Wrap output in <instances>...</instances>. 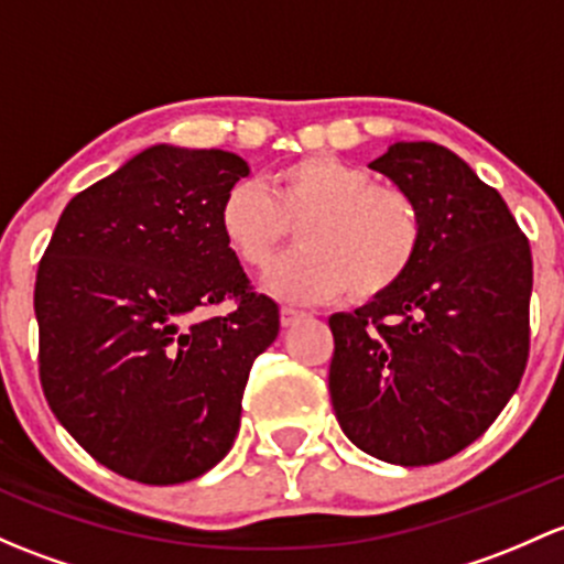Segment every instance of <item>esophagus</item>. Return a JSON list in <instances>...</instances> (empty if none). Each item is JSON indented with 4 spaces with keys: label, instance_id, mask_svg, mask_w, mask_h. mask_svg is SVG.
<instances>
[{
    "label": "esophagus",
    "instance_id": "obj_1",
    "mask_svg": "<svg viewBox=\"0 0 564 564\" xmlns=\"http://www.w3.org/2000/svg\"><path fill=\"white\" fill-rule=\"evenodd\" d=\"M305 313L297 311V307H281V324L283 327H294Z\"/></svg>",
    "mask_w": 564,
    "mask_h": 564
}]
</instances>
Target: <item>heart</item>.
Here are the masks:
<instances>
[{"mask_svg": "<svg viewBox=\"0 0 564 564\" xmlns=\"http://www.w3.org/2000/svg\"><path fill=\"white\" fill-rule=\"evenodd\" d=\"M218 224L235 257L253 270H264L289 227H300V251L264 278L267 292L286 302L329 300L343 289L354 300L381 297L405 278L422 246L416 203L335 156L286 164L264 188L237 183Z\"/></svg>", "mask_w": 564, "mask_h": 564, "instance_id": "1", "label": "heart"}]
</instances>
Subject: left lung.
Here are the masks:
<instances>
[{
	"label": "left lung",
	"instance_id": "8db88e82",
	"mask_svg": "<svg viewBox=\"0 0 564 564\" xmlns=\"http://www.w3.org/2000/svg\"><path fill=\"white\" fill-rule=\"evenodd\" d=\"M370 170L422 218L397 286L329 316V397L348 441L389 465H435L481 437L530 354L532 253L506 199L437 142H394Z\"/></svg>",
	"mask_w": 564,
	"mask_h": 564
}]
</instances>
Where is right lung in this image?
<instances>
[{
  "label": "right lung",
  "instance_id": "1",
  "mask_svg": "<svg viewBox=\"0 0 564 564\" xmlns=\"http://www.w3.org/2000/svg\"><path fill=\"white\" fill-rule=\"evenodd\" d=\"M251 170L218 148L151 145L64 207L34 283L40 381L58 424L140 484L216 467L253 359L281 329L218 224ZM229 296L227 317L198 311Z\"/></svg>",
  "mask_w": 564,
  "mask_h": 564
}]
</instances>
